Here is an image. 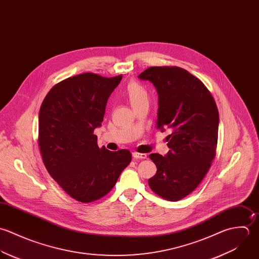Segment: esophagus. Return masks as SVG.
I'll return each instance as SVG.
<instances>
[{"instance_id":"obj_1","label":"esophagus","mask_w":259,"mask_h":259,"mask_svg":"<svg viewBox=\"0 0 259 259\" xmlns=\"http://www.w3.org/2000/svg\"><path fill=\"white\" fill-rule=\"evenodd\" d=\"M133 157L135 159H138V160H145V159H147V155L146 154H140L138 152L133 153Z\"/></svg>"}]
</instances>
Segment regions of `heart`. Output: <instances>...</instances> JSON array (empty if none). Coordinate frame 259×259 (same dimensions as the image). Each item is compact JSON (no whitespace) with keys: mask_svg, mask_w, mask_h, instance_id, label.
Returning <instances> with one entry per match:
<instances>
[{"mask_svg":"<svg viewBox=\"0 0 259 259\" xmlns=\"http://www.w3.org/2000/svg\"><path fill=\"white\" fill-rule=\"evenodd\" d=\"M124 94L134 108L143 102L149 101V92L147 88L136 81H131L126 85Z\"/></svg>","mask_w":259,"mask_h":259,"instance_id":"b5f03b06","label":"heart"}]
</instances>
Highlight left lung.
I'll return each mask as SVG.
<instances>
[{
	"mask_svg": "<svg viewBox=\"0 0 259 259\" xmlns=\"http://www.w3.org/2000/svg\"><path fill=\"white\" fill-rule=\"evenodd\" d=\"M139 78L157 88L158 128L172 130L167 156L150 155L158 170L149 186L161 198L179 201L198 187L216 156L218 108L205 84L181 67H149Z\"/></svg>",
	"mask_w": 259,
	"mask_h": 259,
	"instance_id": "left-lung-1",
	"label": "left lung"
}]
</instances>
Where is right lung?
I'll return each instance as SVG.
<instances>
[{"label": "right lung", "mask_w": 259, "mask_h": 259, "mask_svg": "<svg viewBox=\"0 0 259 259\" xmlns=\"http://www.w3.org/2000/svg\"><path fill=\"white\" fill-rule=\"evenodd\" d=\"M121 78L92 72L68 77L52 87L41 104L38 145L43 163L78 202H93L109 193L132 161L128 150L99 148L94 135Z\"/></svg>", "instance_id": "obj_1"}]
</instances>
